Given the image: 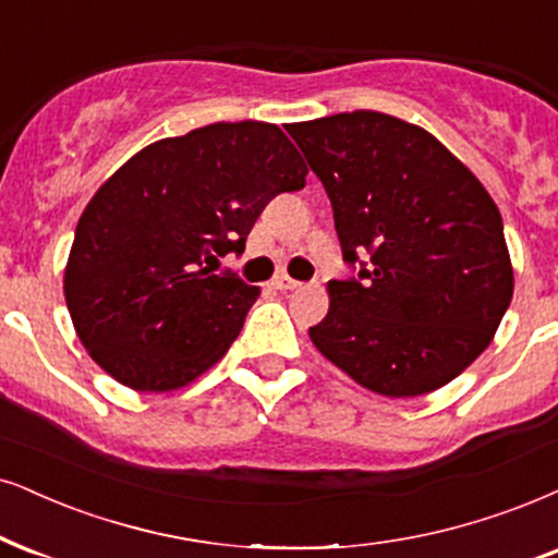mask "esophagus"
Instances as JSON below:
<instances>
[{
	"mask_svg": "<svg viewBox=\"0 0 558 558\" xmlns=\"http://www.w3.org/2000/svg\"><path fill=\"white\" fill-rule=\"evenodd\" d=\"M272 288H278V291H299V288H303V283H299V280H293L291 275H275L272 278Z\"/></svg>",
	"mask_w": 558,
	"mask_h": 558,
	"instance_id": "esophagus-1",
	"label": "esophagus"
}]
</instances>
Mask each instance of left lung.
Instances as JSON below:
<instances>
[{
    "label": "left lung",
    "mask_w": 558,
    "mask_h": 558,
    "mask_svg": "<svg viewBox=\"0 0 558 558\" xmlns=\"http://www.w3.org/2000/svg\"><path fill=\"white\" fill-rule=\"evenodd\" d=\"M327 190L344 263L314 348L380 397L461 376L512 301L502 216L476 174L420 125L352 110L286 125Z\"/></svg>",
    "instance_id": "1"
}]
</instances>
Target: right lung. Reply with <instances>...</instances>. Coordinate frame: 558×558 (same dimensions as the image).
Wrapping results in <instances>:
<instances>
[{
	"label": "right lung",
	"mask_w": 558,
	"mask_h": 558,
	"mask_svg": "<svg viewBox=\"0 0 558 558\" xmlns=\"http://www.w3.org/2000/svg\"><path fill=\"white\" fill-rule=\"evenodd\" d=\"M306 174L286 133L263 121L210 123L133 154L92 195L63 270L92 361L141 393L214 368L259 288L210 265L242 255L263 208Z\"/></svg>",
	"instance_id": "add662e5"
}]
</instances>
